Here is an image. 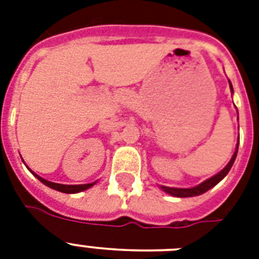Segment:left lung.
I'll use <instances>...</instances> for the list:
<instances>
[{"instance_id": "1", "label": "left lung", "mask_w": 259, "mask_h": 259, "mask_svg": "<svg viewBox=\"0 0 259 259\" xmlns=\"http://www.w3.org/2000/svg\"><path fill=\"white\" fill-rule=\"evenodd\" d=\"M230 82V80H229ZM230 90H231V93H234L233 90V84L230 82ZM238 146H239V138H238V144H237V148H235V152H234L233 157L231 160L229 161V164L221 170V172H218L217 175H213L212 177H209L207 180H204L203 183H200L199 185L196 187H192V188H175V187H165V185H160V188L166 192L168 195L170 196H175V197H192V196H199V195H203L204 192H207L208 189H211L212 187L222 181L227 176V173L230 172L231 169V166H233L234 161H235V158H237V153H238Z\"/></svg>"}]
</instances>
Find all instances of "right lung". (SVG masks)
<instances>
[{
    "label": "right lung",
    "mask_w": 259,
    "mask_h": 259,
    "mask_svg": "<svg viewBox=\"0 0 259 259\" xmlns=\"http://www.w3.org/2000/svg\"><path fill=\"white\" fill-rule=\"evenodd\" d=\"M30 170V169H29ZM32 172V170H30ZM36 176V179L41 181L42 184L47 185V187H50V188L55 189V191H59V192H63V193H78V192H82V191H86V189L91 188L95 183H90V184H79V185H67V184H58V183H52V181H48L46 179H42L38 175H36L34 172H32Z\"/></svg>",
    "instance_id": "add662e5"
}]
</instances>
